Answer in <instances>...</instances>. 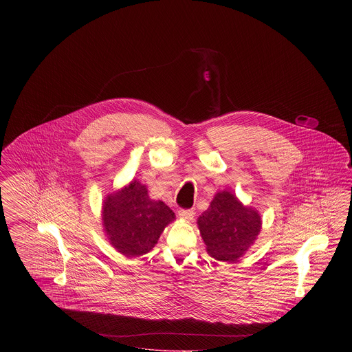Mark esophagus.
Masks as SVG:
<instances>
[{
    "mask_svg": "<svg viewBox=\"0 0 352 352\" xmlns=\"http://www.w3.org/2000/svg\"><path fill=\"white\" fill-rule=\"evenodd\" d=\"M178 215H179V218L184 219L186 221H191L195 217V212L192 210H179Z\"/></svg>",
    "mask_w": 352,
    "mask_h": 352,
    "instance_id": "esophagus-1",
    "label": "esophagus"
}]
</instances>
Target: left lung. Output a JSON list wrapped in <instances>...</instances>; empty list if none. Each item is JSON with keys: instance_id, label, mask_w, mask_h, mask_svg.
Returning <instances> with one entry per match:
<instances>
[{"instance_id": "obj_1", "label": "left lung", "mask_w": 352, "mask_h": 352, "mask_svg": "<svg viewBox=\"0 0 352 352\" xmlns=\"http://www.w3.org/2000/svg\"><path fill=\"white\" fill-rule=\"evenodd\" d=\"M197 224L207 253L219 261L234 263L257 240L263 219L254 207L243 204L232 191L223 190L215 194Z\"/></svg>"}]
</instances>
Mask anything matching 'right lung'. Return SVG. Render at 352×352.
Here are the masks:
<instances>
[{"label":"right lung","mask_w":352,"mask_h":352,"mask_svg":"<svg viewBox=\"0 0 352 352\" xmlns=\"http://www.w3.org/2000/svg\"><path fill=\"white\" fill-rule=\"evenodd\" d=\"M175 214L149 197L148 187L131 181L102 201L101 221L109 244L128 258L151 252Z\"/></svg>","instance_id":"right-lung-1"}]
</instances>
